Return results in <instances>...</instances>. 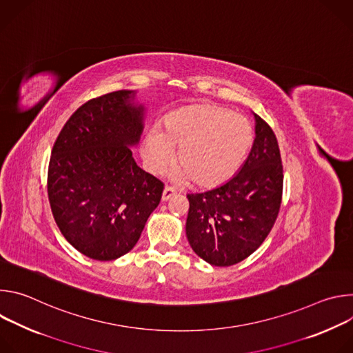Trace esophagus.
Instances as JSON below:
<instances>
[{
  "label": "esophagus",
  "mask_w": 353,
  "mask_h": 353,
  "mask_svg": "<svg viewBox=\"0 0 353 353\" xmlns=\"http://www.w3.org/2000/svg\"><path fill=\"white\" fill-rule=\"evenodd\" d=\"M174 194H176V190H174L173 187L166 185L165 190H163V192H162V201H168V199L172 198Z\"/></svg>",
  "instance_id": "esophagus-1"
}]
</instances>
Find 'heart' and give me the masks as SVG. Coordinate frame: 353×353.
Wrapping results in <instances>:
<instances>
[{
	"mask_svg": "<svg viewBox=\"0 0 353 353\" xmlns=\"http://www.w3.org/2000/svg\"><path fill=\"white\" fill-rule=\"evenodd\" d=\"M254 131L250 121L215 105H191L170 113L163 131L150 130L142 141V159L152 173L162 172L173 159L181 165L170 172L176 181L194 177L199 185L229 180L245 161Z\"/></svg>",
	"mask_w": 353,
	"mask_h": 353,
	"instance_id": "heart-1",
	"label": "heart"
}]
</instances>
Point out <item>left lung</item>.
Returning <instances> with one entry per match:
<instances>
[{
    "instance_id": "obj_1",
    "label": "left lung",
    "mask_w": 353,
    "mask_h": 353,
    "mask_svg": "<svg viewBox=\"0 0 353 353\" xmlns=\"http://www.w3.org/2000/svg\"><path fill=\"white\" fill-rule=\"evenodd\" d=\"M254 119L256 138L240 170L214 190L187 195L188 243L215 267L234 265L253 254L281 208L283 168L278 141L260 116Z\"/></svg>"
}]
</instances>
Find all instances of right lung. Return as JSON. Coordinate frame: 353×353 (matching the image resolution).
Wrapping results in <instances>:
<instances>
[{
	"mask_svg": "<svg viewBox=\"0 0 353 353\" xmlns=\"http://www.w3.org/2000/svg\"><path fill=\"white\" fill-rule=\"evenodd\" d=\"M143 117L134 90L112 92L82 105L54 142L50 207L67 241L92 260L127 254L161 203L163 183L132 158Z\"/></svg>",
	"mask_w": 353,
	"mask_h": 353,
	"instance_id": "add662e5",
	"label": "right lung"
}]
</instances>
